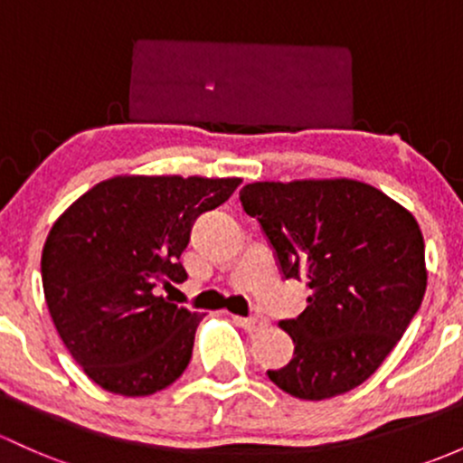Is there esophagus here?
Segmentation results:
<instances>
[{"instance_id":"esophagus-1","label":"esophagus","mask_w":463,"mask_h":463,"mask_svg":"<svg viewBox=\"0 0 463 463\" xmlns=\"http://www.w3.org/2000/svg\"><path fill=\"white\" fill-rule=\"evenodd\" d=\"M240 326L248 333H260V330H264L266 326H269V319L264 317V315H252V317H240Z\"/></svg>"}]
</instances>
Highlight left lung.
I'll return each mask as SVG.
<instances>
[{
  "mask_svg": "<svg viewBox=\"0 0 463 463\" xmlns=\"http://www.w3.org/2000/svg\"><path fill=\"white\" fill-rule=\"evenodd\" d=\"M241 206L264 228L286 279L313 290L288 366L270 382L299 399L353 391L382 366L426 293L424 235L402 203L357 179L255 182Z\"/></svg>",
  "mask_w": 463,
  "mask_h": 463,
  "instance_id": "1",
  "label": "left lung"
}]
</instances>
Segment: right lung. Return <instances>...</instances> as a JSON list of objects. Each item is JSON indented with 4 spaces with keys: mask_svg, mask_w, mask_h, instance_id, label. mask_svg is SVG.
Masks as SVG:
<instances>
[{
    "mask_svg": "<svg viewBox=\"0 0 463 463\" xmlns=\"http://www.w3.org/2000/svg\"><path fill=\"white\" fill-rule=\"evenodd\" d=\"M240 177L117 175L61 213L42 250L48 313L97 386L124 397L164 391L186 371L202 315L159 295L186 279L193 222Z\"/></svg>",
    "mask_w": 463,
    "mask_h": 463,
    "instance_id": "add662e5",
    "label": "right lung"
}]
</instances>
